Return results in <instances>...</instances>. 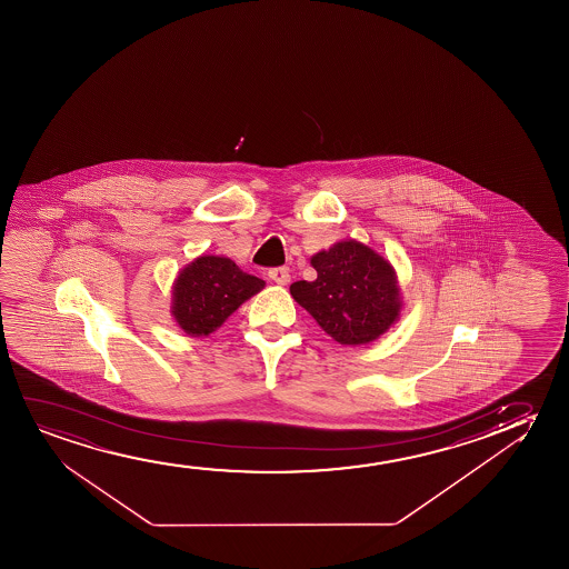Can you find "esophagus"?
<instances>
[{"label": "esophagus", "instance_id": "esophagus-1", "mask_svg": "<svg viewBox=\"0 0 569 569\" xmlns=\"http://www.w3.org/2000/svg\"><path fill=\"white\" fill-rule=\"evenodd\" d=\"M268 276H270V280H272L273 283H278V286H288L289 280H291L288 268H272V270L268 272Z\"/></svg>", "mask_w": 569, "mask_h": 569}]
</instances>
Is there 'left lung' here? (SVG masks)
<instances>
[{"instance_id":"obj_1","label":"left lung","mask_w":569,"mask_h":569,"mask_svg":"<svg viewBox=\"0 0 569 569\" xmlns=\"http://www.w3.org/2000/svg\"><path fill=\"white\" fill-rule=\"evenodd\" d=\"M317 280L291 283V296L343 346L385 335L400 317L397 272L363 242L340 241L311 258Z\"/></svg>"}]
</instances>
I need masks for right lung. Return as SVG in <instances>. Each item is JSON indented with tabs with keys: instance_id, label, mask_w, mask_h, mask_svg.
Returning a JSON list of instances; mask_svg holds the SVG:
<instances>
[{
	"instance_id": "add662e5",
	"label": "right lung",
	"mask_w": 569,
	"mask_h": 569,
	"mask_svg": "<svg viewBox=\"0 0 569 569\" xmlns=\"http://www.w3.org/2000/svg\"><path fill=\"white\" fill-rule=\"evenodd\" d=\"M260 289L264 281L242 272L231 258L198 257L174 280L172 317L188 336H208Z\"/></svg>"
}]
</instances>
